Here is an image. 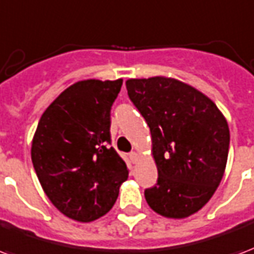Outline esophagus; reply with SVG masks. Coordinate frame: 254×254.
I'll return each mask as SVG.
<instances>
[{
  "instance_id": "1",
  "label": "esophagus",
  "mask_w": 254,
  "mask_h": 254,
  "mask_svg": "<svg viewBox=\"0 0 254 254\" xmlns=\"http://www.w3.org/2000/svg\"><path fill=\"white\" fill-rule=\"evenodd\" d=\"M129 161L132 162V163H138V161H139V155H138V154H136V152H135V151L129 152Z\"/></svg>"
}]
</instances>
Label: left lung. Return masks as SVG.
<instances>
[{"label": "left lung", "instance_id": "8db88e82", "mask_svg": "<svg viewBox=\"0 0 254 254\" xmlns=\"http://www.w3.org/2000/svg\"><path fill=\"white\" fill-rule=\"evenodd\" d=\"M131 102L147 122L158 169L148 206L167 218H186L206 205L228 162V122L218 107L191 85L155 76L126 81Z\"/></svg>", "mask_w": 254, "mask_h": 254}]
</instances>
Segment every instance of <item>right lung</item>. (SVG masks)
Returning a JSON list of instances; mask_svg holds the SVG:
<instances>
[{
	"instance_id": "obj_1",
	"label": "right lung",
	"mask_w": 254,
	"mask_h": 254,
	"mask_svg": "<svg viewBox=\"0 0 254 254\" xmlns=\"http://www.w3.org/2000/svg\"><path fill=\"white\" fill-rule=\"evenodd\" d=\"M123 80H81L40 118L32 162L47 197L68 218L91 222L111 210L128 178L111 147V107Z\"/></svg>"
}]
</instances>
